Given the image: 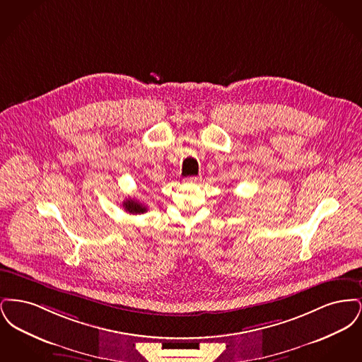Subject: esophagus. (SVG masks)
I'll return each instance as SVG.
<instances>
[{"mask_svg":"<svg viewBox=\"0 0 362 362\" xmlns=\"http://www.w3.org/2000/svg\"><path fill=\"white\" fill-rule=\"evenodd\" d=\"M185 182L189 183V185H197V183L201 182V176H189V177L185 179Z\"/></svg>","mask_w":362,"mask_h":362,"instance_id":"esophagus-1","label":"esophagus"}]
</instances>
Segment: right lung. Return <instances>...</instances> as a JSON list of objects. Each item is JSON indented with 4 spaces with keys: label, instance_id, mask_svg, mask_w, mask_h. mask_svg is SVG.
Instances as JSON below:
<instances>
[{
    "label": "right lung",
    "instance_id": "1",
    "mask_svg": "<svg viewBox=\"0 0 362 362\" xmlns=\"http://www.w3.org/2000/svg\"><path fill=\"white\" fill-rule=\"evenodd\" d=\"M123 207H124L126 211H129L132 214H141V213H145L148 210L145 205H142L139 201L134 199V198H127L123 202Z\"/></svg>",
    "mask_w": 362,
    "mask_h": 362
}]
</instances>
